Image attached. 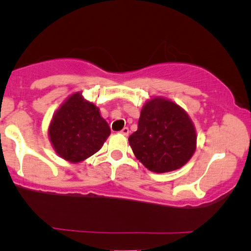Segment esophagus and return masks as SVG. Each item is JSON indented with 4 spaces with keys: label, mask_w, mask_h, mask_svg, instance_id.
Here are the masks:
<instances>
[{
    "label": "esophagus",
    "mask_w": 251,
    "mask_h": 251,
    "mask_svg": "<svg viewBox=\"0 0 251 251\" xmlns=\"http://www.w3.org/2000/svg\"><path fill=\"white\" fill-rule=\"evenodd\" d=\"M121 133H122L123 136H128L129 135V128H126V126H125V128L121 130Z\"/></svg>",
    "instance_id": "obj_1"
}]
</instances>
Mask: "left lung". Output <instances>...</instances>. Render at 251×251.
<instances>
[{"label": "left lung", "mask_w": 251, "mask_h": 251, "mask_svg": "<svg viewBox=\"0 0 251 251\" xmlns=\"http://www.w3.org/2000/svg\"><path fill=\"white\" fill-rule=\"evenodd\" d=\"M129 144L137 160L147 169L169 173L179 169L193 156L197 131L179 105L154 97L143 106L138 129L129 137Z\"/></svg>", "instance_id": "1"}]
</instances>
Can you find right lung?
<instances>
[{"label":"right lung","mask_w":251,"mask_h":251,"mask_svg":"<svg viewBox=\"0 0 251 251\" xmlns=\"http://www.w3.org/2000/svg\"><path fill=\"white\" fill-rule=\"evenodd\" d=\"M48 132L58 155L78 163L101 149L111 129L97 106L75 92L54 113Z\"/></svg>","instance_id":"add662e5"}]
</instances>
